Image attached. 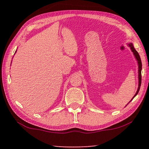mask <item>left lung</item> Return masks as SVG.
<instances>
[{
	"label": "left lung",
	"mask_w": 149,
	"mask_h": 149,
	"mask_svg": "<svg viewBox=\"0 0 149 149\" xmlns=\"http://www.w3.org/2000/svg\"><path fill=\"white\" fill-rule=\"evenodd\" d=\"M129 46L130 47V49H132V51L133 52V54H134L136 59H137V60L138 65H139V70H138V73H139V75H138V76H139V87H138V89L137 91V92H136L135 95H134V97H133V98H134L135 96L137 95V93H139V89H140V87H141V69H142V63H141V58L139 56V53L137 52V50L135 49V48L133 47V44L130 43ZM132 100H130V102L132 101Z\"/></svg>",
	"instance_id": "8db88e82"
}]
</instances>
